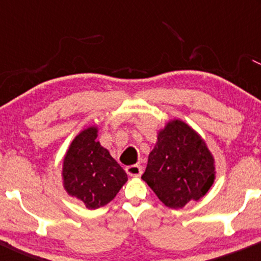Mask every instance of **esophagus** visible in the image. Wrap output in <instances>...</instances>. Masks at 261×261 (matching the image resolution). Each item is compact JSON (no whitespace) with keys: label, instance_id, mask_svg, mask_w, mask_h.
I'll list each match as a JSON object with an SVG mask.
<instances>
[{"label":"esophagus","instance_id":"esophagus-1","mask_svg":"<svg viewBox=\"0 0 261 261\" xmlns=\"http://www.w3.org/2000/svg\"><path fill=\"white\" fill-rule=\"evenodd\" d=\"M126 173L130 176H140L141 173H142V168H141L140 166H137V164H134V166H128L126 167Z\"/></svg>","mask_w":261,"mask_h":261}]
</instances>
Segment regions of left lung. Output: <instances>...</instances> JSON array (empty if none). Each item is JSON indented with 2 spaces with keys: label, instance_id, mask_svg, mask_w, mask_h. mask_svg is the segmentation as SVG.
Here are the masks:
<instances>
[{
  "label": "left lung",
  "instance_id": "obj_1",
  "mask_svg": "<svg viewBox=\"0 0 261 261\" xmlns=\"http://www.w3.org/2000/svg\"><path fill=\"white\" fill-rule=\"evenodd\" d=\"M141 178L167 207L181 208L212 187L215 160L201 136L174 119L158 133Z\"/></svg>",
  "mask_w": 261,
  "mask_h": 261
}]
</instances>
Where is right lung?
<instances>
[{"mask_svg":"<svg viewBox=\"0 0 261 261\" xmlns=\"http://www.w3.org/2000/svg\"><path fill=\"white\" fill-rule=\"evenodd\" d=\"M97 126H89L74 137L62 164L64 188L87 208L109 203L127 181L125 170L97 141Z\"/></svg>","mask_w":261,"mask_h":261,"instance_id":"obj_1","label":"right lung"}]
</instances>
